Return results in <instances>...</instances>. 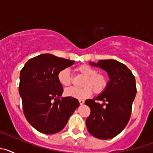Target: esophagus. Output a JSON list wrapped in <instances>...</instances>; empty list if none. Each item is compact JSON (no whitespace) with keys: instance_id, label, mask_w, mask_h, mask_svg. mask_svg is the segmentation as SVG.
I'll use <instances>...</instances> for the list:
<instances>
[{"instance_id":"obj_1","label":"esophagus","mask_w":153,"mask_h":153,"mask_svg":"<svg viewBox=\"0 0 153 153\" xmlns=\"http://www.w3.org/2000/svg\"><path fill=\"white\" fill-rule=\"evenodd\" d=\"M79 102L80 105H83L84 103V100H79Z\"/></svg>"}]
</instances>
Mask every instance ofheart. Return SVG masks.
<instances>
[{
  "label": "heart",
  "mask_w": 153,
  "mask_h": 153,
  "mask_svg": "<svg viewBox=\"0 0 153 153\" xmlns=\"http://www.w3.org/2000/svg\"><path fill=\"white\" fill-rule=\"evenodd\" d=\"M76 71L84 76L82 82V88H70L65 90L64 94L67 97L76 99H86L92 95L93 92L100 94L105 90L107 85V80L102 74H97L96 70L88 65H80L76 68ZM57 79L59 83L63 86L71 84L72 78L68 69H63L58 73Z\"/></svg>",
  "instance_id": "1"
}]
</instances>
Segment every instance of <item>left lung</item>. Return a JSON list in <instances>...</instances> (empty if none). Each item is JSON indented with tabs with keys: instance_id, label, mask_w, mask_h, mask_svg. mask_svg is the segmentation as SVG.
Returning <instances> with one entry per match:
<instances>
[{
	"instance_id": "1",
	"label": "left lung",
	"mask_w": 153,
	"mask_h": 153,
	"mask_svg": "<svg viewBox=\"0 0 153 153\" xmlns=\"http://www.w3.org/2000/svg\"><path fill=\"white\" fill-rule=\"evenodd\" d=\"M90 64L105 70L109 80L102 93L85 101L90 108L86 128L94 137L109 140L122 132L129 122L136 94V79L125 64L116 60H101ZM95 99L103 102H95Z\"/></svg>"
}]
</instances>
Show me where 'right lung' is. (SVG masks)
I'll return each mask as SVG.
<instances>
[{"instance_id": "obj_1", "label": "right lung", "mask_w": 153, "mask_h": 153, "mask_svg": "<svg viewBox=\"0 0 153 153\" xmlns=\"http://www.w3.org/2000/svg\"><path fill=\"white\" fill-rule=\"evenodd\" d=\"M74 63L45 53L30 59L21 70L19 93L24 113L29 123L42 133L61 131L79 106L76 98L61 97L63 86L57 79L60 70Z\"/></svg>"}]
</instances>
